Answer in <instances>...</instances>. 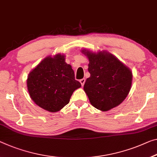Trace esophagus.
I'll return each mask as SVG.
<instances>
[{
    "mask_svg": "<svg viewBox=\"0 0 157 157\" xmlns=\"http://www.w3.org/2000/svg\"><path fill=\"white\" fill-rule=\"evenodd\" d=\"M85 82H86V79H85V78H82V79H81V80H80V83H81L82 86H83L84 83H85Z\"/></svg>",
    "mask_w": 157,
    "mask_h": 157,
    "instance_id": "obj_1",
    "label": "esophagus"
}]
</instances>
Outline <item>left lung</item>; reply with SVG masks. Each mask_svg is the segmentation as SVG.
Here are the masks:
<instances>
[{
	"label": "left lung",
	"instance_id": "obj_1",
	"mask_svg": "<svg viewBox=\"0 0 157 157\" xmlns=\"http://www.w3.org/2000/svg\"><path fill=\"white\" fill-rule=\"evenodd\" d=\"M89 60L83 90L94 107L107 112L123 102L131 90L132 74L131 69L110 52H94L83 49Z\"/></svg>",
	"mask_w": 157,
	"mask_h": 157
}]
</instances>
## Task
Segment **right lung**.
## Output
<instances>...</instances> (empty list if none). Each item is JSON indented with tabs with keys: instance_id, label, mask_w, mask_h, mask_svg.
Returning <instances> with one entry per match:
<instances>
[{
	"instance_id": "right-lung-1",
	"label": "right lung",
	"mask_w": 157,
	"mask_h": 157,
	"mask_svg": "<svg viewBox=\"0 0 157 157\" xmlns=\"http://www.w3.org/2000/svg\"><path fill=\"white\" fill-rule=\"evenodd\" d=\"M26 84L31 100L50 112L61 110L74 91L81 87L71 66L65 62V55L60 53L43 59L31 71Z\"/></svg>"
}]
</instances>
